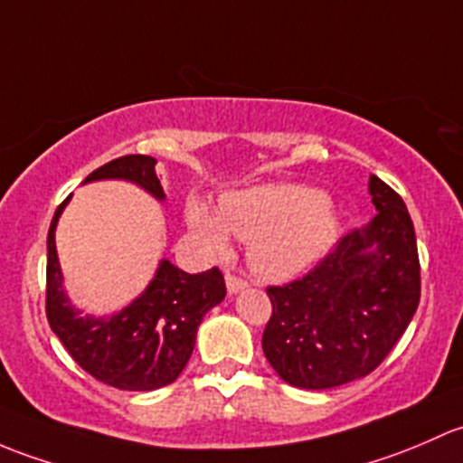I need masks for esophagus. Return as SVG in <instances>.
I'll use <instances>...</instances> for the list:
<instances>
[{
	"instance_id": "1",
	"label": "esophagus",
	"mask_w": 463,
	"mask_h": 463,
	"mask_svg": "<svg viewBox=\"0 0 463 463\" xmlns=\"http://www.w3.org/2000/svg\"><path fill=\"white\" fill-rule=\"evenodd\" d=\"M225 283H227V292H230V294H238V292H242V289L247 288L245 280L238 279V276H233V274L225 276Z\"/></svg>"
}]
</instances>
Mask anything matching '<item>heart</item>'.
<instances>
[{
	"mask_svg": "<svg viewBox=\"0 0 463 463\" xmlns=\"http://www.w3.org/2000/svg\"><path fill=\"white\" fill-rule=\"evenodd\" d=\"M187 225L213 254H225L230 232L250 241L251 271L265 280H289L317 265L335 245L336 209L307 184L267 183L221 198V216L200 200L184 207Z\"/></svg>",
	"mask_w": 463,
	"mask_h": 463,
	"instance_id": "1",
	"label": "heart"
}]
</instances>
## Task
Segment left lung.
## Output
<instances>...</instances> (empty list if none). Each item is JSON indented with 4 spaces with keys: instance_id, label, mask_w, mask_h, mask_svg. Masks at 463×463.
I'll list each match as a JSON object with an SVG mask.
<instances>
[{
    "instance_id": "8db88e82",
    "label": "left lung",
    "mask_w": 463,
    "mask_h": 463,
    "mask_svg": "<svg viewBox=\"0 0 463 463\" xmlns=\"http://www.w3.org/2000/svg\"><path fill=\"white\" fill-rule=\"evenodd\" d=\"M376 216L307 276L267 288L263 352L285 383L327 390L370 374L412 321L421 294L414 227L402 196L370 175Z\"/></svg>"
}]
</instances>
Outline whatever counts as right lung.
<instances>
[{"label": "right lung", "mask_w": 463, "mask_h": 463, "mask_svg": "<svg viewBox=\"0 0 463 463\" xmlns=\"http://www.w3.org/2000/svg\"><path fill=\"white\" fill-rule=\"evenodd\" d=\"M151 156H122L87 175V183L125 180L137 184L156 200L165 192ZM71 196L57 207L51 221L46 260V318L75 364L102 383L131 392H149L178 379L196 345L203 317L225 298V279L212 267L187 274L162 259L145 292L127 307L104 317H84L64 289L55 230Z\"/></svg>", "instance_id": "1"}]
</instances>
